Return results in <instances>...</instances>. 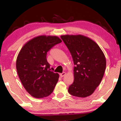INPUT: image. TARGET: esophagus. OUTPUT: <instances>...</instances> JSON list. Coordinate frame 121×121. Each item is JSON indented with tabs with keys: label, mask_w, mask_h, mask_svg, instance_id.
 <instances>
[{
	"label": "esophagus",
	"mask_w": 121,
	"mask_h": 121,
	"mask_svg": "<svg viewBox=\"0 0 121 121\" xmlns=\"http://www.w3.org/2000/svg\"><path fill=\"white\" fill-rule=\"evenodd\" d=\"M65 74H66V73H65V72H63L62 73H60V76L61 77H63V76H65Z\"/></svg>",
	"instance_id": "obj_1"
}]
</instances>
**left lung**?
Wrapping results in <instances>:
<instances>
[{"label": "left lung", "instance_id": "left-lung-1", "mask_svg": "<svg viewBox=\"0 0 121 121\" xmlns=\"http://www.w3.org/2000/svg\"><path fill=\"white\" fill-rule=\"evenodd\" d=\"M61 38L70 51L75 65L74 81L68 92L79 98L91 95L105 73V55L95 41L82 35H65Z\"/></svg>", "mask_w": 121, "mask_h": 121}]
</instances>
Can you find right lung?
<instances>
[{
  "label": "right lung",
  "instance_id": "add662e5",
  "mask_svg": "<svg viewBox=\"0 0 121 121\" xmlns=\"http://www.w3.org/2000/svg\"><path fill=\"white\" fill-rule=\"evenodd\" d=\"M62 42L56 36L42 35L29 40L18 54L16 67L24 89L36 98L50 95L58 82L59 75L50 70L47 52Z\"/></svg>",
  "mask_w": 121,
  "mask_h": 121
}]
</instances>
